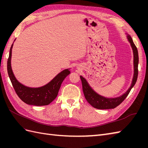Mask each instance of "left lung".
I'll return each instance as SVG.
<instances>
[{
	"instance_id": "1",
	"label": "left lung",
	"mask_w": 148,
	"mask_h": 148,
	"mask_svg": "<svg viewBox=\"0 0 148 148\" xmlns=\"http://www.w3.org/2000/svg\"><path fill=\"white\" fill-rule=\"evenodd\" d=\"M12 46L13 44L11 45L9 51L7 68L9 77L16 93L22 101L27 104L38 106L48 105L57 96L61 84L67 76L69 71L64 70L60 72L50 82L41 87L30 88L25 86L16 79L12 70L11 60ZM86 100L90 104H92V102L90 101L89 98L86 97Z\"/></svg>"
}]
</instances>
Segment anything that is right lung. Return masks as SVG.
<instances>
[{"label":"right lung","mask_w":148,"mask_h":148,"mask_svg":"<svg viewBox=\"0 0 148 148\" xmlns=\"http://www.w3.org/2000/svg\"><path fill=\"white\" fill-rule=\"evenodd\" d=\"M127 39L128 41L130 43L132 48L133 49L134 53V77L132 79V82L130 87L128 88V90L125 92L123 95L121 97H118V98L113 99H106L105 97L100 96L98 94H96V93L92 89L86 80L83 78L82 76H80L81 80L82 81V85H83V90L84 94H88L89 99L90 101L92 102V105L93 108H97L98 109H114L116 107L119 106L120 103L123 101L126 98L128 93H130L131 89L132 88L134 84H136L137 76H138V64H139V55H138V51L136 48V45H134L133 42V40L132 37L129 36L127 35Z\"/></svg>","instance_id":"obj_1"}]
</instances>
